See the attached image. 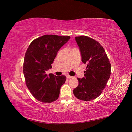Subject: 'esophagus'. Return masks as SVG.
I'll return each mask as SVG.
<instances>
[{
    "label": "esophagus",
    "instance_id": "obj_1",
    "mask_svg": "<svg viewBox=\"0 0 132 132\" xmlns=\"http://www.w3.org/2000/svg\"><path fill=\"white\" fill-rule=\"evenodd\" d=\"M67 78H68V79H70V78H72L73 77H71V76H70V75H67Z\"/></svg>",
    "mask_w": 132,
    "mask_h": 132
}]
</instances>
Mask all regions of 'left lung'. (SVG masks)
I'll list each match as a JSON object with an SVG mask.
<instances>
[{"instance_id": "obj_1", "label": "left lung", "mask_w": 132, "mask_h": 132, "mask_svg": "<svg viewBox=\"0 0 132 132\" xmlns=\"http://www.w3.org/2000/svg\"><path fill=\"white\" fill-rule=\"evenodd\" d=\"M81 61L87 65L84 77L78 78V86L73 90L77 98L93 100L105 89L111 75V65L103 47L95 39L85 36L75 37Z\"/></svg>"}]
</instances>
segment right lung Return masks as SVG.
I'll use <instances>...</instances> for the list:
<instances>
[{
	"instance_id": "obj_1",
	"label": "right lung",
	"mask_w": 132,
	"mask_h": 132,
	"mask_svg": "<svg viewBox=\"0 0 132 132\" xmlns=\"http://www.w3.org/2000/svg\"><path fill=\"white\" fill-rule=\"evenodd\" d=\"M70 38L69 36L46 35L34 39L26 51L23 65L26 84L39 101L51 103L59 97L65 76L48 75L46 71L52 68L58 51Z\"/></svg>"
}]
</instances>
